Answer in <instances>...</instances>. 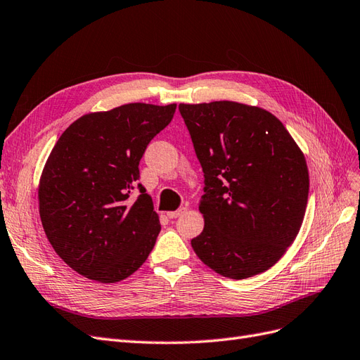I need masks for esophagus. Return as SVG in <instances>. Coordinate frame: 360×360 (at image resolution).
Returning a JSON list of instances; mask_svg holds the SVG:
<instances>
[{"instance_id": "1", "label": "esophagus", "mask_w": 360, "mask_h": 360, "mask_svg": "<svg viewBox=\"0 0 360 360\" xmlns=\"http://www.w3.org/2000/svg\"><path fill=\"white\" fill-rule=\"evenodd\" d=\"M187 212V207H181V210H178V211H169L167 212V217L169 218H178V217H181L182 214H185Z\"/></svg>"}]
</instances>
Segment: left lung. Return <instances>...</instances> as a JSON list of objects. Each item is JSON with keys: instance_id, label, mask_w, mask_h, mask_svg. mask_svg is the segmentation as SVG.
<instances>
[{"instance_id": "8db88e82", "label": "left lung", "mask_w": 360, "mask_h": 360, "mask_svg": "<svg viewBox=\"0 0 360 360\" xmlns=\"http://www.w3.org/2000/svg\"><path fill=\"white\" fill-rule=\"evenodd\" d=\"M205 173V227L194 252L217 274L245 280L283 257L302 226L305 155L268 110L238 101L179 104Z\"/></svg>"}]
</instances>
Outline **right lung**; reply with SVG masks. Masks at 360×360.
<instances>
[{"instance_id":"obj_1","label":"right lung","mask_w":360,"mask_h":360,"mask_svg":"<svg viewBox=\"0 0 360 360\" xmlns=\"http://www.w3.org/2000/svg\"><path fill=\"white\" fill-rule=\"evenodd\" d=\"M176 104H122L76 120L58 139L39 182V212L52 248L88 280L112 284L134 274L161 230L150 195L130 199L148 143Z\"/></svg>"}]
</instances>
